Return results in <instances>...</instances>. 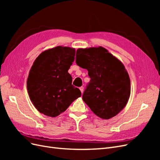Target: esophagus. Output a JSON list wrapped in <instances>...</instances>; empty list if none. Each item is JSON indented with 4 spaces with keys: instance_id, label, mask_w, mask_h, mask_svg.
Listing matches in <instances>:
<instances>
[{
    "instance_id": "obj_1",
    "label": "esophagus",
    "mask_w": 160,
    "mask_h": 160,
    "mask_svg": "<svg viewBox=\"0 0 160 160\" xmlns=\"http://www.w3.org/2000/svg\"><path fill=\"white\" fill-rule=\"evenodd\" d=\"M79 89H80V91H81V93H83V91H84L83 87H81V88H79Z\"/></svg>"
}]
</instances>
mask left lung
Wrapping results in <instances>:
<instances>
[{"instance_id":"obj_1","label":"left lung","mask_w":160,"mask_h":160,"mask_svg":"<svg viewBox=\"0 0 160 160\" xmlns=\"http://www.w3.org/2000/svg\"><path fill=\"white\" fill-rule=\"evenodd\" d=\"M76 63L88 71L91 78L83 100L101 119L118 115L131 93L130 79L123 64L102 47L78 49Z\"/></svg>"}]
</instances>
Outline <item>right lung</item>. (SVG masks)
<instances>
[{
  "instance_id": "add662e5",
  "label": "right lung",
  "mask_w": 160,
  "mask_h": 160,
  "mask_svg": "<svg viewBox=\"0 0 160 160\" xmlns=\"http://www.w3.org/2000/svg\"><path fill=\"white\" fill-rule=\"evenodd\" d=\"M75 55L74 48L57 46L42 52L34 61L27 79V91L41 113L57 117L81 97L68 72Z\"/></svg>"
}]
</instances>
